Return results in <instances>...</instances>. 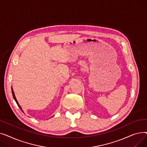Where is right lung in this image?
<instances>
[{
    "label": "right lung",
    "instance_id": "obj_1",
    "mask_svg": "<svg viewBox=\"0 0 147 147\" xmlns=\"http://www.w3.org/2000/svg\"><path fill=\"white\" fill-rule=\"evenodd\" d=\"M12 95H13V99H15V102H16V103L17 104V105H18V106L19 107V108L20 109H21V110L23 112V111H22V109H21V107H20V105H19V104H18V101H17V99H16V98H15V95H14V93H13V89L12 88ZM24 113V112H23Z\"/></svg>",
    "mask_w": 147,
    "mask_h": 147
}]
</instances>
